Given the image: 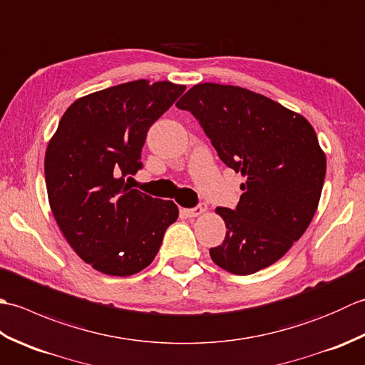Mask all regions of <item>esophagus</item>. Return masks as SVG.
Listing matches in <instances>:
<instances>
[{
  "mask_svg": "<svg viewBox=\"0 0 365 365\" xmlns=\"http://www.w3.org/2000/svg\"><path fill=\"white\" fill-rule=\"evenodd\" d=\"M205 210H207V205H205V204H202V202H200V204H199V205H196L195 208H185L183 213L187 215L188 218H196V216L202 215Z\"/></svg>",
  "mask_w": 365,
  "mask_h": 365,
  "instance_id": "34e87169",
  "label": "esophagus"
}]
</instances>
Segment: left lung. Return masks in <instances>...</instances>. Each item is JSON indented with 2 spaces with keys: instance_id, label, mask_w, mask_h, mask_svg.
<instances>
[{
  "instance_id": "8db88e82",
  "label": "left lung",
  "mask_w": 365,
  "mask_h": 365,
  "mask_svg": "<svg viewBox=\"0 0 365 365\" xmlns=\"http://www.w3.org/2000/svg\"><path fill=\"white\" fill-rule=\"evenodd\" d=\"M199 120L224 165L246 177L235 208L218 207L226 238L210 257L232 274L273 265L319 207L327 158L301 114L238 86L202 83L175 103Z\"/></svg>"
}]
</instances>
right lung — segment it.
<instances>
[{
    "mask_svg": "<svg viewBox=\"0 0 365 365\" xmlns=\"http://www.w3.org/2000/svg\"><path fill=\"white\" fill-rule=\"evenodd\" d=\"M185 89L136 80L81 97L46 147L54 220L73 251L100 273L130 276L149 267L178 218L173 200L131 188L125 177L143 168L147 131Z\"/></svg>",
    "mask_w": 365,
    "mask_h": 365,
    "instance_id": "right-lung-1",
    "label": "right lung"
}]
</instances>
